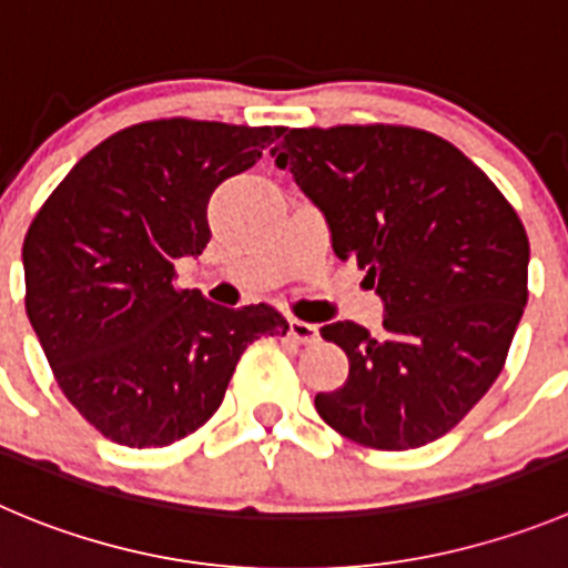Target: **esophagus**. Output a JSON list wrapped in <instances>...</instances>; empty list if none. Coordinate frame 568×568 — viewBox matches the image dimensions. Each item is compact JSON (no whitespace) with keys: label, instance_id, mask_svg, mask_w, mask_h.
I'll list each match as a JSON object with an SVG mask.
<instances>
[{"label":"esophagus","instance_id":"34e87169","mask_svg":"<svg viewBox=\"0 0 568 568\" xmlns=\"http://www.w3.org/2000/svg\"><path fill=\"white\" fill-rule=\"evenodd\" d=\"M288 336L300 344H314L320 338V327L302 320H288Z\"/></svg>","mask_w":568,"mask_h":568}]
</instances>
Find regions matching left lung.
Returning a JSON list of instances; mask_svg holds the SVG:
<instances>
[{"label":"left lung","mask_w":568,"mask_h":568,"mask_svg":"<svg viewBox=\"0 0 568 568\" xmlns=\"http://www.w3.org/2000/svg\"><path fill=\"white\" fill-rule=\"evenodd\" d=\"M272 156L384 302L375 336L356 322L320 327L349 373L316 395V412L381 452L443 437L499 378L527 305L516 210L459 148L420 129H291Z\"/></svg>","instance_id":"left-lung-1"}]
</instances>
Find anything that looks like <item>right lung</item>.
<instances>
[{
  "instance_id": "add662e5",
  "label": "right lung",
  "mask_w": 568,
  "mask_h": 568,
  "mask_svg": "<svg viewBox=\"0 0 568 568\" xmlns=\"http://www.w3.org/2000/svg\"><path fill=\"white\" fill-rule=\"evenodd\" d=\"M285 129L156 120L116 131L30 224L28 320L58 386L103 437L156 448L204 426L243 349L285 336L272 305L224 308L173 285L210 243L206 204Z\"/></svg>"
}]
</instances>
